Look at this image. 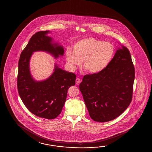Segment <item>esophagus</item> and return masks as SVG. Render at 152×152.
<instances>
[{"mask_svg":"<svg viewBox=\"0 0 152 152\" xmlns=\"http://www.w3.org/2000/svg\"><path fill=\"white\" fill-rule=\"evenodd\" d=\"M80 83H81V80H80V79L79 78H76V84L77 85H79Z\"/></svg>","mask_w":152,"mask_h":152,"instance_id":"34e87169","label":"esophagus"}]
</instances>
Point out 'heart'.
<instances>
[{"mask_svg": "<svg viewBox=\"0 0 152 152\" xmlns=\"http://www.w3.org/2000/svg\"><path fill=\"white\" fill-rule=\"evenodd\" d=\"M115 54L113 45L93 37H86L75 43L73 48L66 50V59L71 67L81 64L88 72L95 74L102 72L109 65Z\"/></svg>", "mask_w": 152, "mask_h": 152, "instance_id": "heart-1", "label": "heart"}]
</instances>
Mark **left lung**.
Masks as SVG:
<instances>
[{
	"instance_id": "obj_1",
	"label": "left lung",
	"mask_w": 152,
	"mask_h": 152,
	"mask_svg": "<svg viewBox=\"0 0 152 152\" xmlns=\"http://www.w3.org/2000/svg\"><path fill=\"white\" fill-rule=\"evenodd\" d=\"M120 45L104 69L85 75L80 84L90 117L97 122L115 119L132 101L134 66L129 50Z\"/></svg>"
}]
</instances>
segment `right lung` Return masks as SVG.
<instances>
[{"label": "right lung", "mask_w": 152, "mask_h": 152, "mask_svg": "<svg viewBox=\"0 0 152 152\" xmlns=\"http://www.w3.org/2000/svg\"><path fill=\"white\" fill-rule=\"evenodd\" d=\"M49 33L50 31L36 33L23 50L18 62L17 84L20 99L30 112L37 117L53 119L61 112L68 90L75 85L76 75L55 64L53 72L46 80L37 81L32 77L30 61L33 52L44 51L55 59L64 53L62 45L48 36Z\"/></svg>", "instance_id": "add662e5"}]
</instances>
